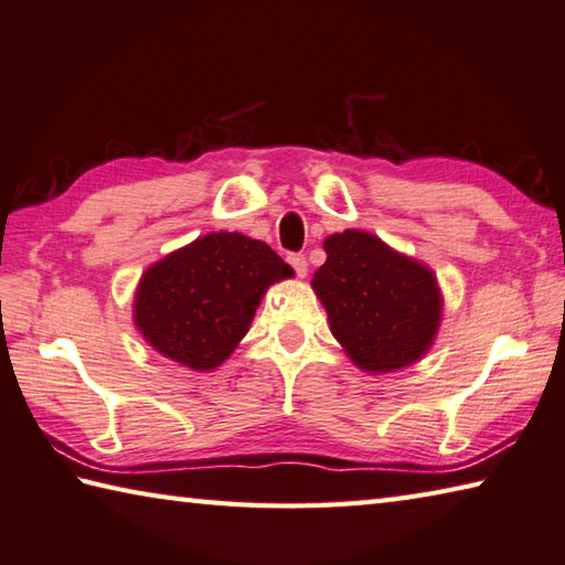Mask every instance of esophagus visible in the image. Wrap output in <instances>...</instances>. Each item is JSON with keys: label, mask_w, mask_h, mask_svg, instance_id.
Here are the masks:
<instances>
[{"label": "esophagus", "mask_w": 565, "mask_h": 565, "mask_svg": "<svg viewBox=\"0 0 565 565\" xmlns=\"http://www.w3.org/2000/svg\"><path fill=\"white\" fill-rule=\"evenodd\" d=\"M289 264L294 266V271L301 276H306V271H309V264H306V256L303 254H289Z\"/></svg>", "instance_id": "1"}]
</instances>
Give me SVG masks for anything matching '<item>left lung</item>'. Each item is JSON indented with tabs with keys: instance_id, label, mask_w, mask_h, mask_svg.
<instances>
[{
	"instance_id": "left-lung-1",
	"label": "left lung",
	"mask_w": 565,
	"mask_h": 565,
	"mask_svg": "<svg viewBox=\"0 0 565 565\" xmlns=\"http://www.w3.org/2000/svg\"><path fill=\"white\" fill-rule=\"evenodd\" d=\"M323 252L311 286L353 365L385 375L423 361L445 311L435 271L365 230L331 234Z\"/></svg>"
}]
</instances>
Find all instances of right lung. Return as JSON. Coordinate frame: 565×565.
Returning a JSON list of instances; mask_svg holds the SVG:
<instances>
[{"instance_id": "add662e5", "label": "right lung", "mask_w": 565, "mask_h": 565, "mask_svg": "<svg viewBox=\"0 0 565 565\" xmlns=\"http://www.w3.org/2000/svg\"><path fill=\"white\" fill-rule=\"evenodd\" d=\"M294 269L269 244L210 232L142 271L132 323L152 351L190 371H214L247 335L269 286Z\"/></svg>"}]
</instances>
